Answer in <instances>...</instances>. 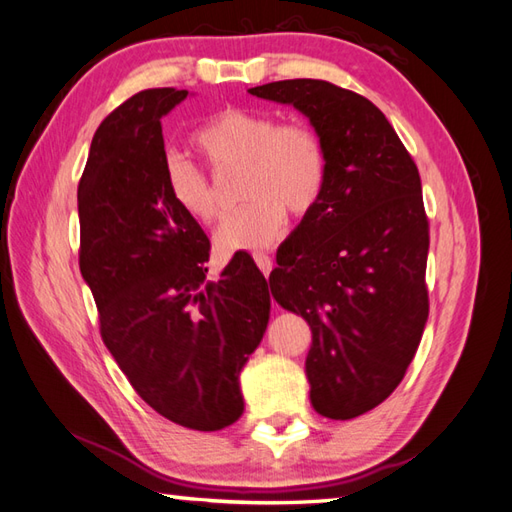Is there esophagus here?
<instances>
[{
  "instance_id": "esophagus-1",
  "label": "esophagus",
  "mask_w": 512,
  "mask_h": 512,
  "mask_svg": "<svg viewBox=\"0 0 512 512\" xmlns=\"http://www.w3.org/2000/svg\"><path fill=\"white\" fill-rule=\"evenodd\" d=\"M253 257H255L257 268H259L261 272H264V277H268L270 270H272V259H270V255H268V253H255Z\"/></svg>"
}]
</instances>
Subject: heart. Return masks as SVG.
Returning a JSON list of instances; mask_svg holds the SVG:
<instances>
[{
    "label": "heart",
    "instance_id": "heart-1",
    "mask_svg": "<svg viewBox=\"0 0 512 512\" xmlns=\"http://www.w3.org/2000/svg\"><path fill=\"white\" fill-rule=\"evenodd\" d=\"M194 144L218 168H246L244 198L251 202L224 216L213 233L216 251L224 257L264 251L283 229L285 207L303 216L323 196L327 150L303 122L281 124L270 111L229 106L196 130ZM163 176L174 205L189 218L209 222L218 216V198L198 165L170 154Z\"/></svg>",
    "mask_w": 512,
    "mask_h": 512
}]
</instances>
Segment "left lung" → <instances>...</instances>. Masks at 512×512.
Returning a JSON list of instances; mask_svg holds the SVG:
<instances>
[{
	"mask_svg": "<svg viewBox=\"0 0 512 512\" xmlns=\"http://www.w3.org/2000/svg\"><path fill=\"white\" fill-rule=\"evenodd\" d=\"M248 93L294 106L327 150L323 196L277 251L270 290L312 329L314 410L355 419L399 386L430 312L421 176L386 115L358 93L312 78Z\"/></svg>",
	"mask_w": 512,
	"mask_h": 512,
	"instance_id": "8db88e82",
	"label": "left lung"
}]
</instances>
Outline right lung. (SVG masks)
Here are the masks:
<instances>
[{
	"label": "right lung",
	"mask_w": 512,
	"mask_h": 512,
	"mask_svg": "<svg viewBox=\"0 0 512 512\" xmlns=\"http://www.w3.org/2000/svg\"><path fill=\"white\" fill-rule=\"evenodd\" d=\"M187 93L139 91L95 130L78 185L80 272L137 395L216 432L244 412L240 373L266 334L270 292L248 255L209 281L207 235L168 194L161 117Z\"/></svg>",
	"instance_id": "obj_1"
}]
</instances>
